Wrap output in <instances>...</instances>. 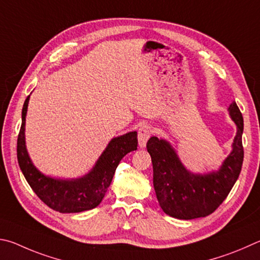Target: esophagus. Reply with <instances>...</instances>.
I'll use <instances>...</instances> for the list:
<instances>
[{"label":"esophagus","instance_id":"1","mask_svg":"<svg viewBox=\"0 0 260 260\" xmlns=\"http://www.w3.org/2000/svg\"><path fill=\"white\" fill-rule=\"evenodd\" d=\"M152 135V129L148 125H142L138 130V144L140 148L146 147V143Z\"/></svg>","mask_w":260,"mask_h":260}]
</instances>
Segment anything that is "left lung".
I'll return each instance as SVG.
<instances>
[{
	"instance_id": "1",
	"label": "left lung",
	"mask_w": 260,
	"mask_h": 260,
	"mask_svg": "<svg viewBox=\"0 0 260 260\" xmlns=\"http://www.w3.org/2000/svg\"><path fill=\"white\" fill-rule=\"evenodd\" d=\"M229 113L236 125L232 152L219 169L208 174L189 171L168 140L149 138L146 147L153 163L154 189L167 215L184 220L209 216L236 183L243 163V117L235 102L230 105Z\"/></svg>"
}]
</instances>
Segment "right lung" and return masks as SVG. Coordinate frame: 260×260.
<instances>
[{
    "label": "right lung",
    "mask_w": 260,
    "mask_h": 260,
    "mask_svg": "<svg viewBox=\"0 0 260 260\" xmlns=\"http://www.w3.org/2000/svg\"><path fill=\"white\" fill-rule=\"evenodd\" d=\"M29 97L21 112V127L18 135L17 157L22 175L35 194L53 210L75 213L99 206L106 194L118 163L138 146L137 131L113 138L88 174L79 178H53L41 172L31 162L26 148L25 124Z\"/></svg>",
    "instance_id": "1"
}]
</instances>
